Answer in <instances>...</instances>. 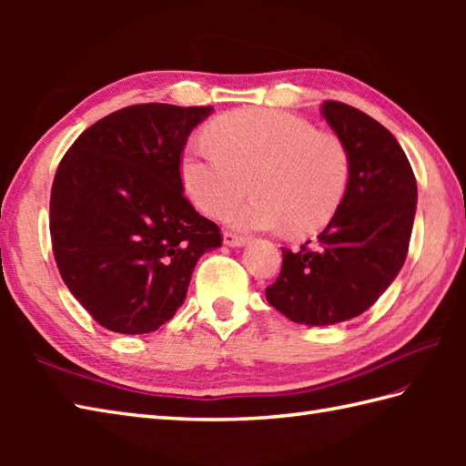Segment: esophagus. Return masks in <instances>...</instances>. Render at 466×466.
<instances>
[{
    "label": "esophagus",
    "instance_id": "obj_1",
    "mask_svg": "<svg viewBox=\"0 0 466 466\" xmlns=\"http://www.w3.org/2000/svg\"><path fill=\"white\" fill-rule=\"evenodd\" d=\"M248 242H250V238H246V236H236L230 232L224 234V244L230 246V248H240V246H246Z\"/></svg>",
    "mask_w": 466,
    "mask_h": 466
}]
</instances>
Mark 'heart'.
I'll return each mask as SVG.
<instances>
[{
    "label": "heart",
    "mask_w": 466,
    "mask_h": 466,
    "mask_svg": "<svg viewBox=\"0 0 466 466\" xmlns=\"http://www.w3.org/2000/svg\"><path fill=\"white\" fill-rule=\"evenodd\" d=\"M212 140H192L180 157V180L192 204L218 216L246 190L224 220L240 230L312 234L339 210L350 180L346 147L302 117L279 110H240L210 126Z\"/></svg>",
    "instance_id": "1"
}]
</instances>
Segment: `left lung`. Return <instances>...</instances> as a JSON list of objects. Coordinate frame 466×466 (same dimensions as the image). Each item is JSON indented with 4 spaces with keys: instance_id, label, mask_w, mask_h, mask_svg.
<instances>
[{
    "instance_id": "8db88e82",
    "label": "left lung",
    "mask_w": 466,
    "mask_h": 466,
    "mask_svg": "<svg viewBox=\"0 0 466 466\" xmlns=\"http://www.w3.org/2000/svg\"><path fill=\"white\" fill-rule=\"evenodd\" d=\"M320 114L346 147L344 200L312 246L282 248V270L266 300L286 319L329 326L369 310L397 279L417 212V180L400 144L382 124L340 102Z\"/></svg>"
}]
</instances>
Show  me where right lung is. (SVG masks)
I'll list each match as a JSON object with an SVG mask.
<instances>
[{"label": "right lung", "mask_w": 466, "mask_h": 466, "mask_svg": "<svg viewBox=\"0 0 466 466\" xmlns=\"http://www.w3.org/2000/svg\"><path fill=\"white\" fill-rule=\"evenodd\" d=\"M212 106L140 104L87 127L54 177L49 232L62 280L107 330L160 329L220 228L186 200L180 156Z\"/></svg>", "instance_id": "obj_1"}]
</instances>
